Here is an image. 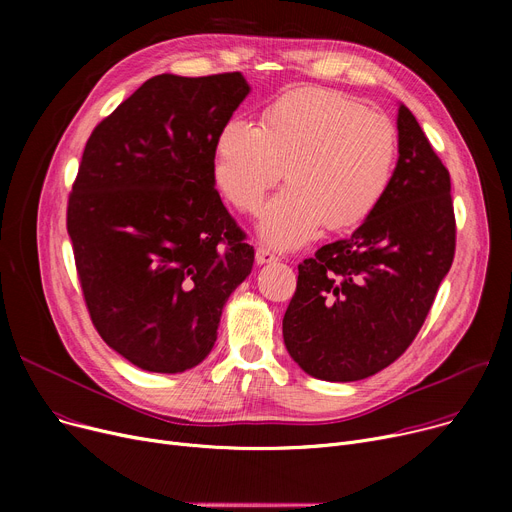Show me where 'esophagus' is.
Masks as SVG:
<instances>
[{
  "mask_svg": "<svg viewBox=\"0 0 512 512\" xmlns=\"http://www.w3.org/2000/svg\"><path fill=\"white\" fill-rule=\"evenodd\" d=\"M278 257L274 255V251H270L267 247H259L257 249V253H255V261H257V265H263V263H272V261H276Z\"/></svg>",
  "mask_w": 512,
  "mask_h": 512,
  "instance_id": "1",
  "label": "esophagus"
}]
</instances>
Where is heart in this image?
<instances>
[{
    "label": "heart",
    "instance_id": "obj_1",
    "mask_svg": "<svg viewBox=\"0 0 512 512\" xmlns=\"http://www.w3.org/2000/svg\"><path fill=\"white\" fill-rule=\"evenodd\" d=\"M396 137L390 122L332 91H294L267 107L261 126L232 118L215 147V176L242 211H255L282 178L286 184L261 211L259 232L292 249L321 226L359 224L382 199L392 176Z\"/></svg>",
    "mask_w": 512,
    "mask_h": 512
}]
</instances>
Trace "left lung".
<instances>
[{
	"instance_id": "1",
	"label": "left lung",
	"mask_w": 512,
	"mask_h": 512,
	"mask_svg": "<svg viewBox=\"0 0 512 512\" xmlns=\"http://www.w3.org/2000/svg\"><path fill=\"white\" fill-rule=\"evenodd\" d=\"M396 128L398 161L382 199L351 236L299 265L282 319L290 357L317 380L357 382L394 363L454 259L450 174L402 103Z\"/></svg>"
}]
</instances>
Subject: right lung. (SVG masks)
<instances>
[{"instance_id": "obj_1", "label": "right lung", "mask_w": 512, "mask_h": 512, "mask_svg": "<svg viewBox=\"0 0 512 512\" xmlns=\"http://www.w3.org/2000/svg\"><path fill=\"white\" fill-rule=\"evenodd\" d=\"M249 91L240 72L159 74L87 141L66 218L78 280L103 342L145 371L199 365L253 270L213 164Z\"/></svg>"}]
</instances>
